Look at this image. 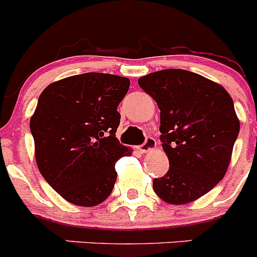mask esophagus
Here are the masks:
<instances>
[{
    "instance_id": "obj_1",
    "label": "esophagus",
    "mask_w": 257,
    "mask_h": 257,
    "mask_svg": "<svg viewBox=\"0 0 257 257\" xmlns=\"http://www.w3.org/2000/svg\"><path fill=\"white\" fill-rule=\"evenodd\" d=\"M156 145H157L156 140H154L153 138H151V136H148V138L145 139V142L140 145L139 149L142 153H147V152H151L152 149L156 148Z\"/></svg>"
}]
</instances>
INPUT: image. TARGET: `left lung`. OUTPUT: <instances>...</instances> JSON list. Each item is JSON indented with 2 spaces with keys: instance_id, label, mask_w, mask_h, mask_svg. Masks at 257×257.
Masks as SVG:
<instances>
[{
  "instance_id": "8db88e82",
  "label": "left lung",
  "mask_w": 257,
  "mask_h": 257,
  "mask_svg": "<svg viewBox=\"0 0 257 257\" xmlns=\"http://www.w3.org/2000/svg\"><path fill=\"white\" fill-rule=\"evenodd\" d=\"M139 86L161 110L162 148L170 169L154 179L163 201L184 205L205 196L222 180L239 133L230 95L222 86L184 69L140 77Z\"/></svg>"
}]
</instances>
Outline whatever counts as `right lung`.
Here are the masks:
<instances>
[{"instance_id":"obj_1","label":"right lung","mask_w":257,"mask_h":257,"mask_svg":"<svg viewBox=\"0 0 257 257\" xmlns=\"http://www.w3.org/2000/svg\"><path fill=\"white\" fill-rule=\"evenodd\" d=\"M128 87L126 77L83 73L51 83L38 97L31 118L38 170L73 205L105 201L117 179L115 162L131 154L115 138L117 106Z\"/></svg>"}]
</instances>
